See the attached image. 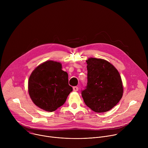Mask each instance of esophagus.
I'll return each mask as SVG.
<instances>
[{"instance_id": "obj_1", "label": "esophagus", "mask_w": 148, "mask_h": 148, "mask_svg": "<svg viewBox=\"0 0 148 148\" xmlns=\"http://www.w3.org/2000/svg\"><path fill=\"white\" fill-rule=\"evenodd\" d=\"M78 90V88L77 87H73V91H77Z\"/></svg>"}]
</instances>
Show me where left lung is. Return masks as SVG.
I'll list each match as a JSON object with an SVG mask.
<instances>
[{"label": "left lung", "instance_id": "8db88e82", "mask_svg": "<svg viewBox=\"0 0 148 148\" xmlns=\"http://www.w3.org/2000/svg\"><path fill=\"white\" fill-rule=\"evenodd\" d=\"M86 62L88 82L81 92L84 101L94 112H107L122 97L121 75L117 69L105 60L91 57Z\"/></svg>", "mask_w": 148, "mask_h": 148}]
</instances>
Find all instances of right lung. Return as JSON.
<instances>
[{
    "mask_svg": "<svg viewBox=\"0 0 148 148\" xmlns=\"http://www.w3.org/2000/svg\"><path fill=\"white\" fill-rule=\"evenodd\" d=\"M72 91L67 73L62 70L60 62L53 60L46 61L35 68L28 81V91L32 101L48 112L62 106Z\"/></svg>",
    "mask_w": 148,
    "mask_h": 148,
    "instance_id": "right-lung-1",
    "label": "right lung"
}]
</instances>
